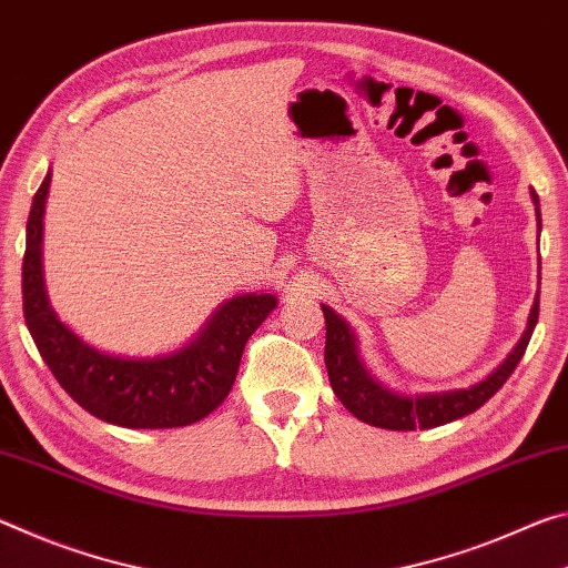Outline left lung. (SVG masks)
<instances>
[{
    "instance_id": "obj_1",
    "label": "left lung",
    "mask_w": 568,
    "mask_h": 568,
    "mask_svg": "<svg viewBox=\"0 0 568 568\" xmlns=\"http://www.w3.org/2000/svg\"><path fill=\"white\" fill-rule=\"evenodd\" d=\"M531 199L536 206V221H538V234H541V209H538V196L531 189ZM541 278V276H538ZM324 322H327V345H324V365H327L329 385L334 395L339 397V403L357 417V420L385 427V430H427V427H438L445 423L458 420L476 413L480 405H486L500 387H504L510 372L524 357L531 339L534 327L538 322V296L528 314V324L524 337L518 339V345L510 349V355L500 362V365L490 372L486 379L458 389H443V393H395L387 385L372 375L365 362L359 357L357 334L339 317L332 306L322 304Z\"/></svg>"
}]
</instances>
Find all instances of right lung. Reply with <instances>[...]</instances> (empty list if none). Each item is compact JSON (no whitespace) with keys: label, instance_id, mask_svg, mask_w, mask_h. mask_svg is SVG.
Instances as JSON below:
<instances>
[{"label":"right lung","instance_id":"obj_1","mask_svg":"<svg viewBox=\"0 0 568 568\" xmlns=\"http://www.w3.org/2000/svg\"><path fill=\"white\" fill-rule=\"evenodd\" d=\"M52 171L32 199L22 262L24 322L52 375L90 415L133 430L199 423L226 399L251 334L276 310L268 292L236 294L183 347L153 357L110 355L60 322L44 290L42 231Z\"/></svg>","mask_w":568,"mask_h":568}]
</instances>
